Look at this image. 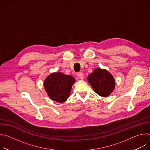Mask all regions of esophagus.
<instances>
[{"instance_id": "1", "label": "esophagus", "mask_w": 150, "mask_h": 150, "mask_svg": "<svg viewBox=\"0 0 150 150\" xmlns=\"http://www.w3.org/2000/svg\"><path fill=\"white\" fill-rule=\"evenodd\" d=\"M77 76H78V78L80 79H83V78H84V76H83V75L82 72H78L77 73Z\"/></svg>"}]
</instances>
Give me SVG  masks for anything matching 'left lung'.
Wrapping results in <instances>:
<instances>
[{"label":"left lung","instance_id":"1","mask_svg":"<svg viewBox=\"0 0 150 150\" xmlns=\"http://www.w3.org/2000/svg\"><path fill=\"white\" fill-rule=\"evenodd\" d=\"M87 80L94 91L101 97L109 96L115 87L113 75L107 70L99 68L88 75Z\"/></svg>","mask_w":150,"mask_h":150}]
</instances>
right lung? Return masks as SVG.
<instances>
[{
  "label": "right lung",
  "instance_id": "add662e5",
  "mask_svg": "<svg viewBox=\"0 0 150 150\" xmlns=\"http://www.w3.org/2000/svg\"><path fill=\"white\" fill-rule=\"evenodd\" d=\"M75 79L62 72L52 73L44 82V87L50 98L58 103L67 101L71 94Z\"/></svg>",
  "mask_w": 150,
  "mask_h": 150
}]
</instances>
